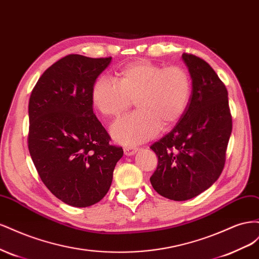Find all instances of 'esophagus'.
I'll return each mask as SVG.
<instances>
[{"label":"esophagus","mask_w":259,"mask_h":259,"mask_svg":"<svg viewBox=\"0 0 259 259\" xmlns=\"http://www.w3.org/2000/svg\"><path fill=\"white\" fill-rule=\"evenodd\" d=\"M137 152V148L135 147H125L124 148V154L125 155H133Z\"/></svg>","instance_id":"34e87169"}]
</instances>
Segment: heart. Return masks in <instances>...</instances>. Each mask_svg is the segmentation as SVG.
Here are the masks:
<instances>
[{"mask_svg":"<svg viewBox=\"0 0 259 259\" xmlns=\"http://www.w3.org/2000/svg\"><path fill=\"white\" fill-rule=\"evenodd\" d=\"M190 94V76L184 68L138 60L123 68L116 82L99 77L93 85L92 100L101 114L110 117L119 116L134 100L137 110L111 126L116 142L133 145L154 137L161 126L175 124L185 113Z\"/></svg>","mask_w":259,"mask_h":259,"instance_id":"b5f03b06","label":"heart"}]
</instances>
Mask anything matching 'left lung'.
<instances>
[{
  "label": "left lung",
  "instance_id": "obj_1",
  "mask_svg": "<svg viewBox=\"0 0 259 259\" xmlns=\"http://www.w3.org/2000/svg\"><path fill=\"white\" fill-rule=\"evenodd\" d=\"M183 60L192 80L189 104L176 126L150 147L158 156L150 183L174 201L197 197L216 182L232 131L225 84L205 60L187 53Z\"/></svg>",
  "mask_w": 259,
  "mask_h": 259
}]
</instances>
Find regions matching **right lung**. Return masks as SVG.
I'll return each mask as SVG.
<instances>
[{"mask_svg": "<svg viewBox=\"0 0 259 259\" xmlns=\"http://www.w3.org/2000/svg\"><path fill=\"white\" fill-rule=\"evenodd\" d=\"M111 59L68 55L45 70L30 96L31 159L48 189L71 206L103 199L123 155L93 111V85Z\"/></svg>", "mask_w": 259, "mask_h": 259, "instance_id": "1", "label": "right lung"}]
</instances>
